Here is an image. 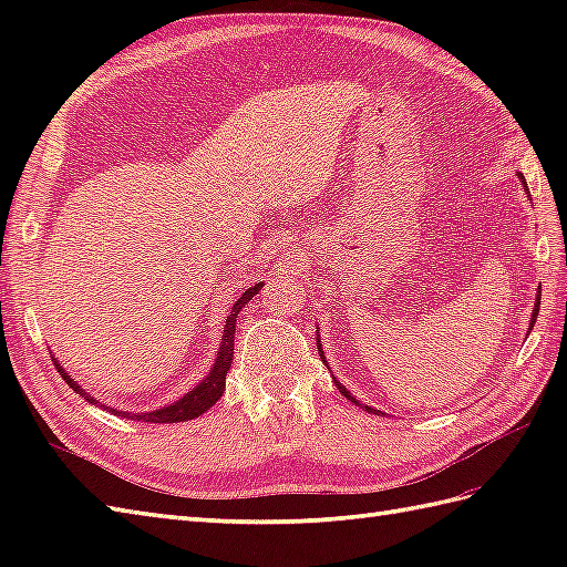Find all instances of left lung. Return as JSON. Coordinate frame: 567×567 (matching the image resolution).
Returning a JSON list of instances; mask_svg holds the SVG:
<instances>
[{
  "label": "left lung",
  "instance_id": "left-lung-1",
  "mask_svg": "<svg viewBox=\"0 0 567 567\" xmlns=\"http://www.w3.org/2000/svg\"><path fill=\"white\" fill-rule=\"evenodd\" d=\"M522 183H524V175H522ZM538 305H540V292H538V299H536V307H534V315H532V327H534V323H536V317H538ZM319 353H323L321 351V346H319ZM323 363H327V360H323ZM336 382V380H333ZM336 384H339V390H341V394L343 396H348V400H351V402H355L358 406H363V404H360L358 400H355V396H351V392H348L346 388H343V384L341 382H336ZM365 409V412H372V414H375L378 412V409H372V406H363Z\"/></svg>",
  "mask_w": 567,
  "mask_h": 567
}]
</instances>
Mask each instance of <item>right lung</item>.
Wrapping results in <instances>:
<instances>
[{"label": "right lung", "instance_id": "add662e5", "mask_svg": "<svg viewBox=\"0 0 567 567\" xmlns=\"http://www.w3.org/2000/svg\"><path fill=\"white\" fill-rule=\"evenodd\" d=\"M262 287V282L248 287V290L238 297V302L231 307V311H228L226 317V327H224V339H221V346H219V353H216V363L214 368L209 370V375L204 378L197 388H192L183 400H177L173 404H167L163 409H153V412H146V414H131V412H118V409H112V406H104L110 409L112 414L116 416H124V419H134V421H148V424H175V421H189V419H197L199 414L207 412L209 406H214L216 402L221 400L224 394V388H226V372L228 368H231L234 363V333H236V319H238V311L244 309L252 295H258V290ZM55 363V358H53ZM58 372H63V380L70 384L72 390H75L78 394H84V400L97 404V400L94 396H90L87 392L80 390V384L72 380L68 372L63 370V365H58Z\"/></svg>", "mask_w": 567, "mask_h": 567}]
</instances>
